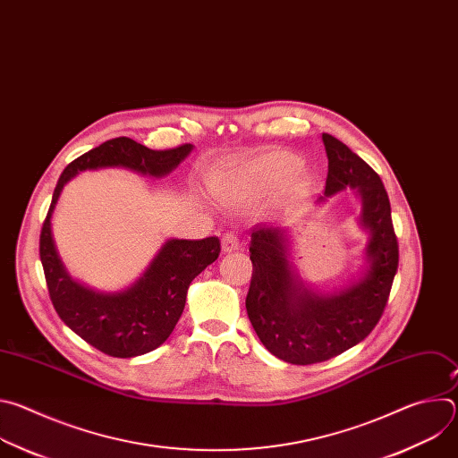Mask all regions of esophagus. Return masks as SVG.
I'll list each match as a JSON object with an SVG mask.
<instances>
[{
    "label": "esophagus",
    "mask_w": 458,
    "mask_h": 458,
    "mask_svg": "<svg viewBox=\"0 0 458 458\" xmlns=\"http://www.w3.org/2000/svg\"><path fill=\"white\" fill-rule=\"evenodd\" d=\"M239 248V239H237V235L233 233V232H226L225 235H223V239H221V250L225 251V253H230V251H235Z\"/></svg>",
    "instance_id": "obj_1"
}]
</instances>
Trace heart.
<instances>
[{"mask_svg":"<svg viewBox=\"0 0 458 458\" xmlns=\"http://www.w3.org/2000/svg\"><path fill=\"white\" fill-rule=\"evenodd\" d=\"M297 166L299 157L284 150L239 157L225 165L214 193L221 203L235 207L265 198L281 184V193L290 199L310 184V174Z\"/></svg>","mask_w":458,"mask_h":458,"instance_id":"heart-1","label":"heart"}]
</instances>
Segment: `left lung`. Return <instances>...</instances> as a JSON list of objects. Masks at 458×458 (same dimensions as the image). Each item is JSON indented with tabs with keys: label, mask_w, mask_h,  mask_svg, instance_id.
I'll list each match as a JSON object with an SVG mask.
<instances>
[{
	"label": "left lung",
	"mask_w": 458,
	"mask_h": 458,
	"mask_svg": "<svg viewBox=\"0 0 458 458\" xmlns=\"http://www.w3.org/2000/svg\"><path fill=\"white\" fill-rule=\"evenodd\" d=\"M322 141L328 177L317 205L346 188H353L360 199L359 225L368 232V242L359 277L334 292L311 288L292 260L290 228H255L250 244V322L270 353L301 366L341 355L369 335L399 267V244L380 177L337 138L322 134Z\"/></svg>",
	"instance_id": "obj_1"
}]
</instances>
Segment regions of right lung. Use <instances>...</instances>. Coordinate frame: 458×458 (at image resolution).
I'll list each match as a JSON object with an SVG mask.
<instances>
[{
  "instance_id": "1",
  "label": "right lung",
  "mask_w": 458,
  "mask_h": 458,
  "mask_svg": "<svg viewBox=\"0 0 458 458\" xmlns=\"http://www.w3.org/2000/svg\"><path fill=\"white\" fill-rule=\"evenodd\" d=\"M193 150H150L130 138H115L89 150L63 170L41 228L39 255L52 304L69 328L99 352L130 359L159 348L184 310L190 283L219 257L217 237L168 239L132 284L119 292H98L64 268L52 235V214L71 179L85 170L126 168L148 177L174 172Z\"/></svg>"
}]
</instances>
